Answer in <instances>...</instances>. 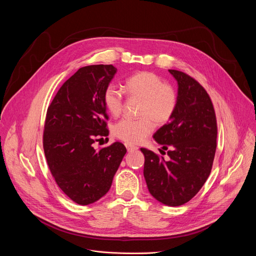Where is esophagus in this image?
I'll return each mask as SVG.
<instances>
[{"mask_svg": "<svg viewBox=\"0 0 256 256\" xmlns=\"http://www.w3.org/2000/svg\"><path fill=\"white\" fill-rule=\"evenodd\" d=\"M126 144V150L128 151V152H132V151H136L138 148L136 147V146H134V144H128V142H126L124 144Z\"/></svg>", "mask_w": 256, "mask_h": 256, "instance_id": "obj_1", "label": "esophagus"}]
</instances>
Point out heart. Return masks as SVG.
Returning <instances> with one entry per match:
<instances>
[{"label":"heart","instance_id":"heart-1","mask_svg":"<svg viewBox=\"0 0 256 256\" xmlns=\"http://www.w3.org/2000/svg\"><path fill=\"white\" fill-rule=\"evenodd\" d=\"M126 90L132 98L142 100L140 120L122 118L114 126V134L128 144L144 140L156 124H164L173 116L177 96L174 89L152 72H140L126 81ZM103 102L107 112L118 116L122 112L124 92L116 85H108L103 93Z\"/></svg>","mask_w":256,"mask_h":256}]
</instances>
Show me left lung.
<instances>
[{"instance_id":"obj_1","label":"left lung","mask_w":256,"mask_h":256,"mask_svg":"<svg viewBox=\"0 0 256 256\" xmlns=\"http://www.w3.org/2000/svg\"><path fill=\"white\" fill-rule=\"evenodd\" d=\"M168 70L177 81V105L171 120L153 138L168 150L169 159L144 148L140 151L150 194L163 204L177 206L190 200L206 181L218 132L214 106L204 87L184 72Z\"/></svg>"}]
</instances>
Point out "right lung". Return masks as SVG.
I'll list each match as a JSON object with an SVG mask.
<instances>
[{"mask_svg": "<svg viewBox=\"0 0 256 256\" xmlns=\"http://www.w3.org/2000/svg\"><path fill=\"white\" fill-rule=\"evenodd\" d=\"M116 70L112 64L80 68L48 108L44 132L48 165L58 188L78 204H93L108 192L126 153L120 142L100 150L93 147L109 134L103 93Z\"/></svg>", "mask_w": 256, "mask_h": 256, "instance_id": "add662e5", "label": "right lung"}]
</instances>
